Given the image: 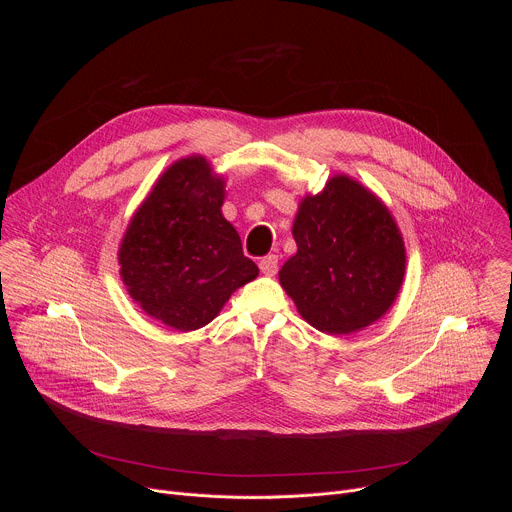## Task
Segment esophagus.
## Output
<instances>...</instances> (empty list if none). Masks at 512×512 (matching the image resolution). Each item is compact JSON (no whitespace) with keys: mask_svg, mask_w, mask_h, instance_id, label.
I'll return each instance as SVG.
<instances>
[{"mask_svg":"<svg viewBox=\"0 0 512 512\" xmlns=\"http://www.w3.org/2000/svg\"><path fill=\"white\" fill-rule=\"evenodd\" d=\"M277 255H267V257H263L261 261H259V269H261V273H265V275H275L277 273Z\"/></svg>","mask_w":512,"mask_h":512,"instance_id":"1","label":"esophagus"}]
</instances>
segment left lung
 <instances>
[{"mask_svg":"<svg viewBox=\"0 0 512 512\" xmlns=\"http://www.w3.org/2000/svg\"><path fill=\"white\" fill-rule=\"evenodd\" d=\"M298 253L279 281L298 312L326 334L379 320L405 275V245L387 206L358 182L336 176L304 198L294 223Z\"/></svg>","mask_w":512,"mask_h":512,"instance_id":"1","label":"left lung"}]
</instances>
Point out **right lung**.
Wrapping results in <instances>:
<instances>
[{
    "label": "right lung",
    "instance_id": "right-lung-1",
    "mask_svg": "<svg viewBox=\"0 0 512 512\" xmlns=\"http://www.w3.org/2000/svg\"><path fill=\"white\" fill-rule=\"evenodd\" d=\"M223 196L225 182L204 158L176 162L131 218L119 249L129 296L182 332L208 324L259 273L223 218Z\"/></svg>",
    "mask_w": 512,
    "mask_h": 512
}]
</instances>
